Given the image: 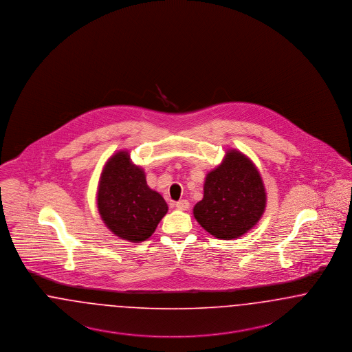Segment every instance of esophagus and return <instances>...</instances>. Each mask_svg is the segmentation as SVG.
Instances as JSON below:
<instances>
[{
  "instance_id": "esophagus-1",
  "label": "esophagus",
  "mask_w": 352,
  "mask_h": 352,
  "mask_svg": "<svg viewBox=\"0 0 352 352\" xmlns=\"http://www.w3.org/2000/svg\"><path fill=\"white\" fill-rule=\"evenodd\" d=\"M175 205H176V208H177L179 210H186V209L189 208L188 199H180V201H177Z\"/></svg>"
}]
</instances>
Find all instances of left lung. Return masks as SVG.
<instances>
[{"label":"left lung","instance_id":"obj_1","mask_svg":"<svg viewBox=\"0 0 352 352\" xmlns=\"http://www.w3.org/2000/svg\"><path fill=\"white\" fill-rule=\"evenodd\" d=\"M265 209L259 172L243 153L231 150L208 173L204 199L193 209L199 225L219 239H234L252 229Z\"/></svg>","mask_w":352,"mask_h":352}]
</instances>
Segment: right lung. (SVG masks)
Returning <instances> with one entry per match:
<instances>
[{"mask_svg": "<svg viewBox=\"0 0 352 352\" xmlns=\"http://www.w3.org/2000/svg\"><path fill=\"white\" fill-rule=\"evenodd\" d=\"M97 205L110 231L135 243L148 239L168 212L167 202L148 188L143 169L130 162L126 151L109 159L101 173Z\"/></svg>", "mask_w": 352, "mask_h": 352, "instance_id": "right-lung-1", "label": "right lung"}]
</instances>
